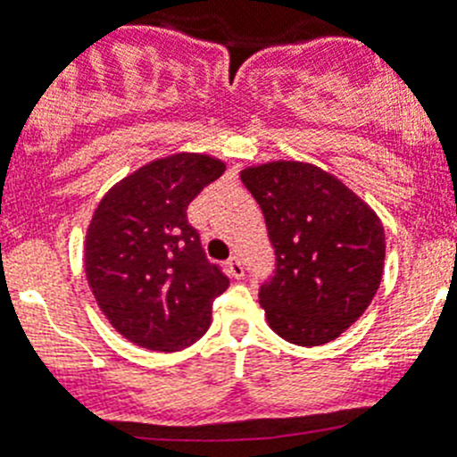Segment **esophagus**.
I'll return each mask as SVG.
<instances>
[{
  "mask_svg": "<svg viewBox=\"0 0 457 457\" xmlns=\"http://www.w3.org/2000/svg\"><path fill=\"white\" fill-rule=\"evenodd\" d=\"M228 272H229V277H234V279H243V275H245V268H243L241 259H238V257L229 259Z\"/></svg>",
  "mask_w": 457,
  "mask_h": 457,
  "instance_id": "34e87169",
  "label": "esophagus"
}]
</instances>
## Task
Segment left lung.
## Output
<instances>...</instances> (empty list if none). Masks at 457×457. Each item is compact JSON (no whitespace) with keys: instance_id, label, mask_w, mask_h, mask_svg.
Returning <instances> with one entry per match:
<instances>
[{"instance_id":"left-lung-1","label":"left lung","mask_w":457,"mask_h":457,"mask_svg":"<svg viewBox=\"0 0 457 457\" xmlns=\"http://www.w3.org/2000/svg\"><path fill=\"white\" fill-rule=\"evenodd\" d=\"M275 248V275L259 288L270 329L300 347L338 338L377 295L386 232L374 209L327 170L268 162L241 170Z\"/></svg>"}]
</instances>
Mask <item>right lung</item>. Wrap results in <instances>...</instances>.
I'll use <instances>...</instances> for the list:
<instances>
[{
    "label": "right lung",
    "instance_id": "right-lung-1",
    "mask_svg": "<svg viewBox=\"0 0 457 457\" xmlns=\"http://www.w3.org/2000/svg\"><path fill=\"white\" fill-rule=\"evenodd\" d=\"M225 164L176 153L112 187L85 237V275L110 325L139 347L180 352L212 325V302L229 287L204 257L187 207Z\"/></svg>",
    "mask_w": 457,
    "mask_h": 457
}]
</instances>
